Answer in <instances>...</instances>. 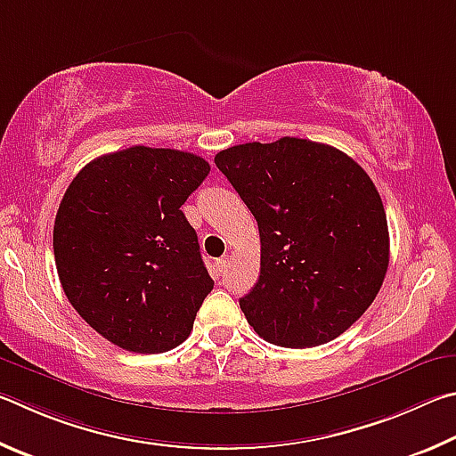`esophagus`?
I'll use <instances>...</instances> for the list:
<instances>
[{
  "mask_svg": "<svg viewBox=\"0 0 456 456\" xmlns=\"http://www.w3.org/2000/svg\"><path fill=\"white\" fill-rule=\"evenodd\" d=\"M226 266H228V258L226 256L216 260V273H218V274H224V270H226Z\"/></svg>",
  "mask_w": 456,
  "mask_h": 456,
  "instance_id": "1",
  "label": "esophagus"
}]
</instances>
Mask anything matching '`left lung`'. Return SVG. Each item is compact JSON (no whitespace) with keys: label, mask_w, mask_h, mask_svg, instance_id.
Returning <instances> with one entry per match:
<instances>
[{"label":"left lung","mask_w":456,"mask_h":456,"mask_svg":"<svg viewBox=\"0 0 456 456\" xmlns=\"http://www.w3.org/2000/svg\"><path fill=\"white\" fill-rule=\"evenodd\" d=\"M260 232V278L240 298L273 345L310 348L350 329L388 268V224L370 175L326 143L281 138L214 158Z\"/></svg>","instance_id":"8db88e82"}]
</instances>
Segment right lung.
Masks as SVG:
<instances>
[{
    "instance_id": "1",
    "label": "right lung",
    "mask_w": 456,
    "mask_h": 456,
    "mask_svg": "<svg viewBox=\"0 0 456 456\" xmlns=\"http://www.w3.org/2000/svg\"><path fill=\"white\" fill-rule=\"evenodd\" d=\"M208 172L190 151L132 146L92 159L68 186L53 224L58 276L111 345L156 354L188 338L214 281L180 208Z\"/></svg>"
}]
</instances>
